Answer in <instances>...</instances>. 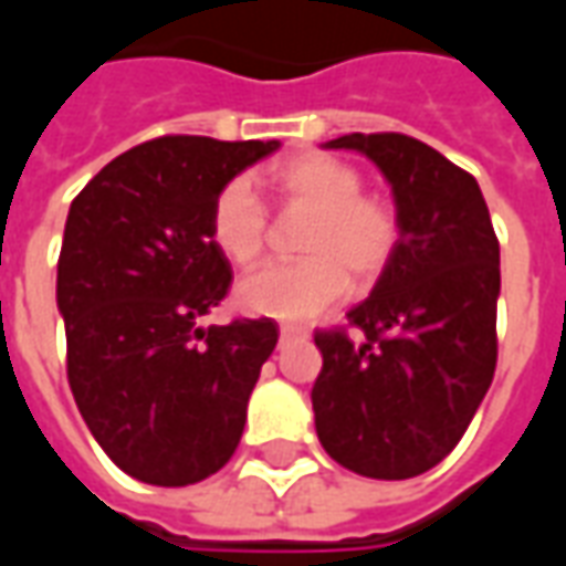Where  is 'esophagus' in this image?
Returning <instances> with one entry per match:
<instances>
[{
	"instance_id": "esophagus-1",
	"label": "esophagus",
	"mask_w": 566,
	"mask_h": 566,
	"mask_svg": "<svg viewBox=\"0 0 566 566\" xmlns=\"http://www.w3.org/2000/svg\"><path fill=\"white\" fill-rule=\"evenodd\" d=\"M307 332L302 326H280V340H292V338H304Z\"/></svg>"
}]
</instances>
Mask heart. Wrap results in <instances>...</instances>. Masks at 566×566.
<instances>
[{
	"mask_svg": "<svg viewBox=\"0 0 566 566\" xmlns=\"http://www.w3.org/2000/svg\"><path fill=\"white\" fill-rule=\"evenodd\" d=\"M280 210L311 212L295 262L259 268L238 286L247 314L307 323L347 298L350 283L375 286L390 271L402 243V222L390 200L363 191L354 164L326 151H304L268 174ZM271 216L247 179H231L210 207V240L228 262L250 268L262 259ZM355 280L350 281L349 276Z\"/></svg>",
	"mask_w": 566,
	"mask_h": 566,
	"instance_id": "b5f03b06",
	"label": "heart"
}]
</instances>
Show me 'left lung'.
I'll list each match as a JSON object with an SVG mask.
<instances>
[{
  "label": "left lung",
  "mask_w": 566,
  "mask_h": 566,
  "mask_svg": "<svg viewBox=\"0 0 566 566\" xmlns=\"http://www.w3.org/2000/svg\"><path fill=\"white\" fill-rule=\"evenodd\" d=\"M387 176L402 222L390 271L344 328L316 332L311 390L326 454L366 479H415L454 451L496 368L500 243L479 182L405 134H347Z\"/></svg>",
  "instance_id": "obj_1"
}]
</instances>
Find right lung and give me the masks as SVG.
Instances as JSON below:
<instances>
[{
    "instance_id": "obj_1",
    "label": "right lung",
    "mask_w": 566,
    "mask_h": 566,
    "mask_svg": "<svg viewBox=\"0 0 566 566\" xmlns=\"http://www.w3.org/2000/svg\"><path fill=\"white\" fill-rule=\"evenodd\" d=\"M276 148V139L158 136L106 164L72 200L57 262L66 378L99 448L139 482H203L238 451L276 323L200 326L231 286L210 207Z\"/></svg>"
}]
</instances>
